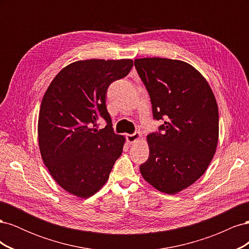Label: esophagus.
Masks as SVG:
<instances>
[{"mask_svg": "<svg viewBox=\"0 0 249 249\" xmlns=\"http://www.w3.org/2000/svg\"><path fill=\"white\" fill-rule=\"evenodd\" d=\"M141 139V134L139 132H136L134 134H129L126 135V141L130 143V144H132V143H135L137 142Z\"/></svg>", "mask_w": 249, "mask_h": 249, "instance_id": "1", "label": "esophagus"}]
</instances>
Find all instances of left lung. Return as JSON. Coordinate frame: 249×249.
<instances>
[{
    "label": "left lung",
    "mask_w": 249,
    "mask_h": 249,
    "mask_svg": "<svg viewBox=\"0 0 249 249\" xmlns=\"http://www.w3.org/2000/svg\"><path fill=\"white\" fill-rule=\"evenodd\" d=\"M162 133L149 134L141 176L157 190L177 194L206 172L217 148L219 115L215 95L202 74L185 61L135 59Z\"/></svg>",
    "instance_id": "1"
}]
</instances>
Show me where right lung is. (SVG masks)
<instances>
[{
	"label": "right lung",
	"mask_w": 249,
	"mask_h": 249,
	"mask_svg": "<svg viewBox=\"0 0 249 249\" xmlns=\"http://www.w3.org/2000/svg\"><path fill=\"white\" fill-rule=\"evenodd\" d=\"M132 66V59L79 60L57 73L42 97L40 155L56 183L74 196L88 198L99 191L123 153L125 137L113 133L105 102L109 85ZM100 118L107 125L97 130Z\"/></svg>",
	"instance_id": "right-lung-1"
}]
</instances>
